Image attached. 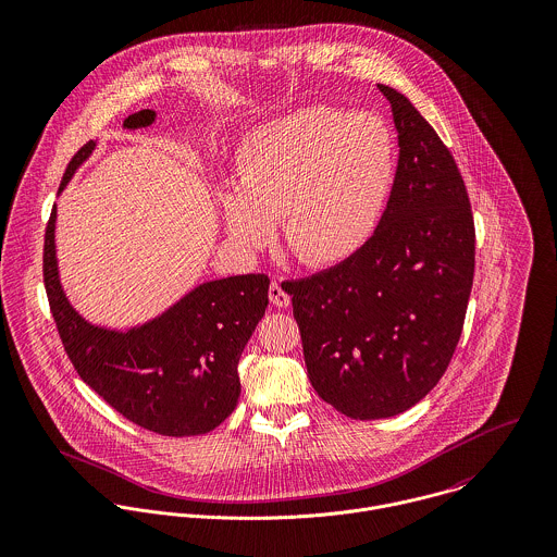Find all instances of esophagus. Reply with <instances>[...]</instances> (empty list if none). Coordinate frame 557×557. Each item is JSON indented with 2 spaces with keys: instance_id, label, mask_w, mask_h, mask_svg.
I'll use <instances>...</instances> for the list:
<instances>
[{
  "instance_id": "34e87169",
  "label": "esophagus",
  "mask_w": 557,
  "mask_h": 557,
  "mask_svg": "<svg viewBox=\"0 0 557 557\" xmlns=\"http://www.w3.org/2000/svg\"><path fill=\"white\" fill-rule=\"evenodd\" d=\"M270 302L274 307H281V309H287L292 305V296L285 292L281 281H272L270 283Z\"/></svg>"
}]
</instances>
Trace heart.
<instances>
[{
    "mask_svg": "<svg viewBox=\"0 0 557 557\" xmlns=\"http://www.w3.org/2000/svg\"><path fill=\"white\" fill-rule=\"evenodd\" d=\"M395 141L380 117L313 104L252 131L238 154V190L221 193L227 238L259 252L283 223L289 250L334 265L375 232L395 182Z\"/></svg>",
    "mask_w": 557,
    "mask_h": 557,
    "instance_id": "1",
    "label": "heart"
}]
</instances>
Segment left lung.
I'll return each instance as SVG.
<instances>
[{
  "label": "left lung",
  "mask_w": 557,
  "mask_h": 557,
  "mask_svg": "<svg viewBox=\"0 0 557 557\" xmlns=\"http://www.w3.org/2000/svg\"><path fill=\"white\" fill-rule=\"evenodd\" d=\"M398 164L375 234L338 265L289 281L309 380L356 420L403 413L446 373L474 283L476 232L450 150L388 85Z\"/></svg>",
  "instance_id": "left-lung-1"
}]
</instances>
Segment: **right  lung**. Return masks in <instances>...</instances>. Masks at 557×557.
<instances>
[{"instance_id":"right-lung-1","label":"right lung","mask_w":557,"mask_h":557,"mask_svg":"<svg viewBox=\"0 0 557 557\" xmlns=\"http://www.w3.org/2000/svg\"><path fill=\"white\" fill-rule=\"evenodd\" d=\"M144 109L124 128L154 124ZM96 144L69 162L60 193ZM53 208L45 234V287L64 349L81 380L131 422L169 437L216 429L239 397L238 362L268 307L270 278L242 274L190 289L159 318L128 330L96 325L79 315L64 294L55 255Z\"/></svg>"}]
</instances>
